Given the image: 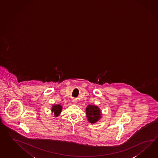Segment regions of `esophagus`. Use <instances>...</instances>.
I'll use <instances>...</instances> for the list:
<instances>
[{
    "label": "esophagus",
    "mask_w": 158,
    "mask_h": 158,
    "mask_svg": "<svg viewBox=\"0 0 158 158\" xmlns=\"http://www.w3.org/2000/svg\"><path fill=\"white\" fill-rule=\"evenodd\" d=\"M77 101H76V100H75V99H74V100H73V103H75Z\"/></svg>",
    "instance_id": "esophagus-1"
}]
</instances>
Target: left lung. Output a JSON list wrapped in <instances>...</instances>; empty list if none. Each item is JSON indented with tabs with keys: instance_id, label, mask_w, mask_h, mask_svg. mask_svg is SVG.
Listing matches in <instances>:
<instances>
[{
	"instance_id": "obj_1",
	"label": "left lung",
	"mask_w": 158,
	"mask_h": 158,
	"mask_svg": "<svg viewBox=\"0 0 158 158\" xmlns=\"http://www.w3.org/2000/svg\"><path fill=\"white\" fill-rule=\"evenodd\" d=\"M86 116L88 122L91 124L97 122L102 117V114L100 108L96 105H89L85 109Z\"/></svg>"
}]
</instances>
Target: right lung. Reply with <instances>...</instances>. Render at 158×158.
Listing matches in <instances>:
<instances>
[{"mask_svg": "<svg viewBox=\"0 0 158 158\" xmlns=\"http://www.w3.org/2000/svg\"><path fill=\"white\" fill-rule=\"evenodd\" d=\"M52 114L54 115L55 117H58L61 113L62 106L60 104H55L52 106Z\"/></svg>", "mask_w": 158, "mask_h": 158, "instance_id": "right-lung-1", "label": "right lung"}]
</instances>
